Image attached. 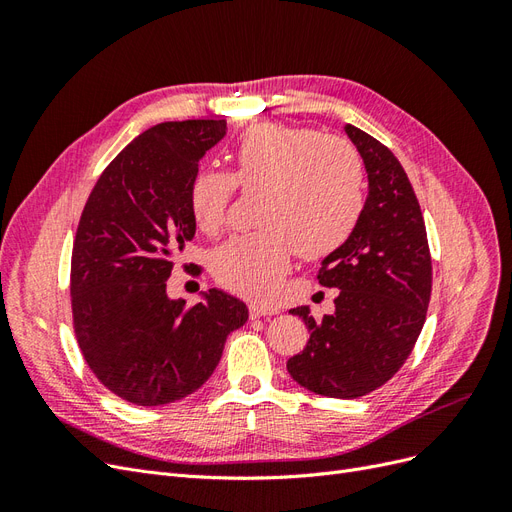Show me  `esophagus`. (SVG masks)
<instances>
[{"label": "esophagus", "instance_id": "1", "mask_svg": "<svg viewBox=\"0 0 512 512\" xmlns=\"http://www.w3.org/2000/svg\"><path fill=\"white\" fill-rule=\"evenodd\" d=\"M277 314V309L273 305H262V303H250V316L252 318H262V316H273Z\"/></svg>", "mask_w": 512, "mask_h": 512}]
</instances>
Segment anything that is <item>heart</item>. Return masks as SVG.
I'll return each mask as SVG.
<instances>
[{"instance_id":"obj_1","label":"heart","mask_w":512,"mask_h":512,"mask_svg":"<svg viewBox=\"0 0 512 512\" xmlns=\"http://www.w3.org/2000/svg\"><path fill=\"white\" fill-rule=\"evenodd\" d=\"M230 175L200 170L190 183L194 224L215 235L226 220L232 190L258 194L250 235L228 239L213 252L211 271L222 286L256 301L271 299L294 247L301 258L337 252L361 220L363 162L337 136L256 123L228 149Z\"/></svg>"}]
</instances>
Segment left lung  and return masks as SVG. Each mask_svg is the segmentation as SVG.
<instances>
[{
    "mask_svg": "<svg viewBox=\"0 0 512 512\" xmlns=\"http://www.w3.org/2000/svg\"><path fill=\"white\" fill-rule=\"evenodd\" d=\"M367 173V198L352 237L322 260L318 282L337 288L335 312L320 322L290 309L309 331L288 374L324 397H363L406 363L425 324L431 256L421 207L406 170L374 136L344 128Z\"/></svg>",
    "mask_w": 512,
    "mask_h": 512,
    "instance_id": "left-lung-1",
    "label": "left lung"
}]
</instances>
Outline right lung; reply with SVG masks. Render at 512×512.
I'll list each match as a JSON object with an SVG mask.
<instances>
[{
  "label": "right lung",
  "instance_id": "obj_1",
  "mask_svg": "<svg viewBox=\"0 0 512 512\" xmlns=\"http://www.w3.org/2000/svg\"><path fill=\"white\" fill-rule=\"evenodd\" d=\"M226 134L224 119L164 121L138 134L106 166L72 247V318L96 378L136 406L192 395L218 367L247 307L211 288L185 307L166 280L196 224L190 183Z\"/></svg>",
  "mask_w": 512,
  "mask_h": 512
}]
</instances>
